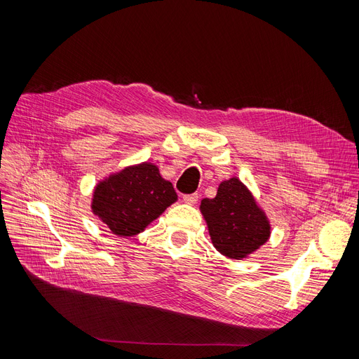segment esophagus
Returning <instances> with one entry per match:
<instances>
[{
	"label": "esophagus",
	"mask_w": 359,
	"mask_h": 359,
	"mask_svg": "<svg viewBox=\"0 0 359 359\" xmlns=\"http://www.w3.org/2000/svg\"><path fill=\"white\" fill-rule=\"evenodd\" d=\"M182 200H184V203H187V204H196L197 200H198V194H197V193L185 194V196H182Z\"/></svg>",
	"instance_id": "34e87169"
}]
</instances>
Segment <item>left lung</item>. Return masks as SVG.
Returning <instances> with one entry per match:
<instances>
[{
  "label": "left lung",
  "mask_w": 359,
  "mask_h": 359,
  "mask_svg": "<svg viewBox=\"0 0 359 359\" xmlns=\"http://www.w3.org/2000/svg\"><path fill=\"white\" fill-rule=\"evenodd\" d=\"M200 210L208 222L215 248L231 259H244L270 236V225L247 187L238 180L224 181L215 198H204Z\"/></svg>",
  "instance_id": "1"
}]
</instances>
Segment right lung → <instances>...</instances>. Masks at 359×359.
<instances>
[{
    "label": "right lung",
    "instance_id": "right-lung-1",
    "mask_svg": "<svg viewBox=\"0 0 359 359\" xmlns=\"http://www.w3.org/2000/svg\"><path fill=\"white\" fill-rule=\"evenodd\" d=\"M177 200L172 184L163 180L158 166H128L97 184L92 210L119 236L137 235Z\"/></svg>",
    "mask_w": 359,
    "mask_h": 359
}]
</instances>
